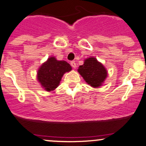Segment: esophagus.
Segmentation results:
<instances>
[{
  "instance_id": "obj_1",
  "label": "esophagus",
  "mask_w": 146,
  "mask_h": 146,
  "mask_svg": "<svg viewBox=\"0 0 146 146\" xmlns=\"http://www.w3.org/2000/svg\"><path fill=\"white\" fill-rule=\"evenodd\" d=\"M70 65H71V66L73 67V68H75V67H76V62H75V61H71L70 62Z\"/></svg>"
}]
</instances>
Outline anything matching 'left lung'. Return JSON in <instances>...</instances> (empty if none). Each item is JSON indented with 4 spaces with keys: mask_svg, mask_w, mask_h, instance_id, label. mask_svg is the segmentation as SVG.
<instances>
[{
    "mask_svg": "<svg viewBox=\"0 0 146 146\" xmlns=\"http://www.w3.org/2000/svg\"><path fill=\"white\" fill-rule=\"evenodd\" d=\"M78 72L86 82L94 88L102 86L107 76L105 67L93 57L86 59L84 65L79 66Z\"/></svg>",
    "mask_w": 146,
    "mask_h": 146,
    "instance_id": "8db88e82",
    "label": "left lung"
}]
</instances>
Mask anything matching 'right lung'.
<instances>
[{"instance_id": "1", "label": "right lung", "mask_w": 146, "mask_h": 146, "mask_svg": "<svg viewBox=\"0 0 146 146\" xmlns=\"http://www.w3.org/2000/svg\"><path fill=\"white\" fill-rule=\"evenodd\" d=\"M71 70L72 67L66 61H58L51 57L40 67L37 79L45 90L51 91L58 86L64 74Z\"/></svg>"}]
</instances>
